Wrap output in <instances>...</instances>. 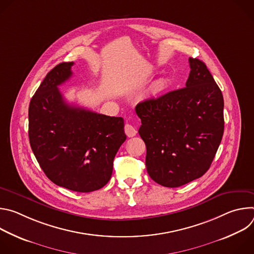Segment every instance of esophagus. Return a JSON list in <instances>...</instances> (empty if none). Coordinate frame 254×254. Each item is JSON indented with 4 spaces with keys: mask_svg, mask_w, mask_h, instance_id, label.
<instances>
[{
    "mask_svg": "<svg viewBox=\"0 0 254 254\" xmlns=\"http://www.w3.org/2000/svg\"><path fill=\"white\" fill-rule=\"evenodd\" d=\"M125 132L128 137H132L136 134V129L133 126L129 125V124H126L125 126Z\"/></svg>",
    "mask_w": 254,
    "mask_h": 254,
    "instance_id": "esophagus-1",
    "label": "esophagus"
}]
</instances>
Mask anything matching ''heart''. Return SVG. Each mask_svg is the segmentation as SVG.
Wrapping results in <instances>:
<instances>
[{
    "label": "heart",
    "instance_id": "1",
    "mask_svg": "<svg viewBox=\"0 0 254 254\" xmlns=\"http://www.w3.org/2000/svg\"><path fill=\"white\" fill-rule=\"evenodd\" d=\"M169 87V81L167 78H160L158 80H156L152 87H151V94L154 97H158L160 95H162Z\"/></svg>",
    "mask_w": 254,
    "mask_h": 254
}]
</instances>
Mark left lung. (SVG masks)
Returning <instances> with one entry per match:
<instances>
[{
  "instance_id": "left-lung-1",
  "label": "left lung",
  "mask_w": 254,
  "mask_h": 254,
  "mask_svg": "<svg viewBox=\"0 0 254 254\" xmlns=\"http://www.w3.org/2000/svg\"><path fill=\"white\" fill-rule=\"evenodd\" d=\"M189 63L186 87L135 106L148 174L169 188L183 186L208 171L224 131L220 88L203 61L190 57Z\"/></svg>"
}]
</instances>
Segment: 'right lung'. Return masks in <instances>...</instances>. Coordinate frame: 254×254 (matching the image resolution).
Returning a JSON list of instances; mask_svg holds the SVG:
<instances>
[{"label":"right lung","instance_id":"right-lung-1","mask_svg":"<svg viewBox=\"0 0 254 254\" xmlns=\"http://www.w3.org/2000/svg\"><path fill=\"white\" fill-rule=\"evenodd\" d=\"M73 62L56 65L29 105V140L41 169L57 186L88 193L110 181L114 159L126 140L123 118L100 115L64 100L58 86Z\"/></svg>","mask_w":254,"mask_h":254}]
</instances>
